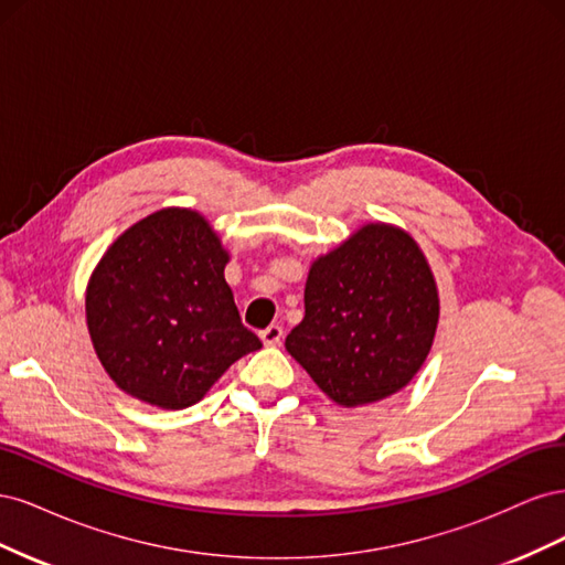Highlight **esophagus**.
Segmentation results:
<instances>
[{"label":"esophagus","mask_w":565,"mask_h":565,"mask_svg":"<svg viewBox=\"0 0 565 565\" xmlns=\"http://www.w3.org/2000/svg\"><path fill=\"white\" fill-rule=\"evenodd\" d=\"M259 337H262V341H264L266 347H278L280 341H282V337H285V332H282L280 324H268L266 330L259 332Z\"/></svg>","instance_id":"1"}]
</instances>
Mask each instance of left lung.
I'll return each mask as SVG.
<instances>
[{"instance_id":"left-lung-1","label":"left lung","mask_w":565,"mask_h":565,"mask_svg":"<svg viewBox=\"0 0 565 565\" xmlns=\"http://www.w3.org/2000/svg\"><path fill=\"white\" fill-rule=\"evenodd\" d=\"M303 309L287 353L330 401L358 407L415 380L434 347L440 299L415 237L370 221L311 264Z\"/></svg>"}]
</instances>
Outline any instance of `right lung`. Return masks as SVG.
<instances>
[{
  "label": "right lung",
  "mask_w": 565,
  "mask_h": 565,
  "mask_svg": "<svg viewBox=\"0 0 565 565\" xmlns=\"http://www.w3.org/2000/svg\"><path fill=\"white\" fill-rule=\"evenodd\" d=\"M228 249L195 210L136 221L100 256L84 309L94 351L131 398L183 409L204 398L237 358L262 349L224 268Z\"/></svg>",
  "instance_id": "right-lung-1"
}]
</instances>
